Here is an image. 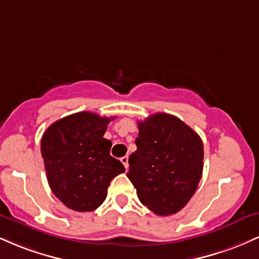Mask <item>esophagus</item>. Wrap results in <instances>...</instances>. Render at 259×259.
Segmentation results:
<instances>
[{
	"label": "esophagus",
	"mask_w": 259,
	"mask_h": 259,
	"mask_svg": "<svg viewBox=\"0 0 259 259\" xmlns=\"http://www.w3.org/2000/svg\"><path fill=\"white\" fill-rule=\"evenodd\" d=\"M120 162L123 163L124 167H125V169H127V167H129V157H127V156L121 157V158H120Z\"/></svg>",
	"instance_id": "1"
}]
</instances>
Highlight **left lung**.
<instances>
[{
    "mask_svg": "<svg viewBox=\"0 0 259 259\" xmlns=\"http://www.w3.org/2000/svg\"><path fill=\"white\" fill-rule=\"evenodd\" d=\"M129 178L140 202L157 215L175 214L195 194L203 170V144L183 120L156 113L139 121Z\"/></svg>",
    "mask_w": 259,
    "mask_h": 259,
    "instance_id": "8db88e82",
    "label": "left lung"
}]
</instances>
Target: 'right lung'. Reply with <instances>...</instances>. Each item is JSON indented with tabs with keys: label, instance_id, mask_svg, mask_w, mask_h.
Instances as JSON below:
<instances>
[{
	"label": "right lung",
	"instance_id": "obj_1",
	"mask_svg": "<svg viewBox=\"0 0 259 259\" xmlns=\"http://www.w3.org/2000/svg\"><path fill=\"white\" fill-rule=\"evenodd\" d=\"M114 117L79 112L47 127L41 139L47 181L56 197L76 212H91L103 203L113 178L124 173L120 160L109 154L103 138Z\"/></svg>",
	"mask_w": 259,
	"mask_h": 259
}]
</instances>
